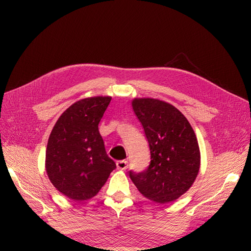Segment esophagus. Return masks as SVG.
<instances>
[{
  "mask_svg": "<svg viewBox=\"0 0 251 251\" xmlns=\"http://www.w3.org/2000/svg\"><path fill=\"white\" fill-rule=\"evenodd\" d=\"M116 167L121 169V170H125L128 167V161H126V159H122V161H117L116 162Z\"/></svg>",
  "mask_w": 251,
  "mask_h": 251,
  "instance_id": "esophagus-1",
  "label": "esophagus"
}]
</instances>
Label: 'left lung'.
<instances>
[{"instance_id": "8db88e82", "label": "left lung", "mask_w": 251, "mask_h": 251, "mask_svg": "<svg viewBox=\"0 0 251 251\" xmlns=\"http://www.w3.org/2000/svg\"><path fill=\"white\" fill-rule=\"evenodd\" d=\"M132 109L145 129L151 162L142 173L129 172L140 193L159 204L174 201L188 191L199 174L201 153L189 121L170 103L136 98Z\"/></svg>"}]
</instances>
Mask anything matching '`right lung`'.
Masks as SVG:
<instances>
[{"mask_svg":"<svg viewBox=\"0 0 251 251\" xmlns=\"http://www.w3.org/2000/svg\"><path fill=\"white\" fill-rule=\"evenodd\" d=\"M111 97L76 101L58 119L49 138L45 168L55 188L74 201L98 193L116 165L106 155L98 125Z\"/></svg>","mask_w":251,"mask_h":251,"instance_id":"obj_1","label":"right lung"}]
</instances>
